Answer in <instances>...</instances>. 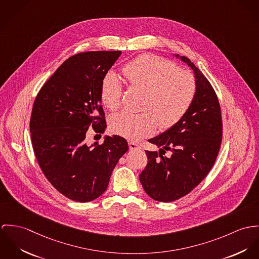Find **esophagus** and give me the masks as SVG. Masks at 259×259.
<instances>
[{
	"instance_id": "esophagus-1",
	"label": "esophagus",
	"mask_w": 259,
	"mask_h": 259,
	"mask_svg": "<svg viewBox=\"0 0 259 259\" xmlns=\"http://www.w3.org/2000/svg\"><path fill=\"white\" fill-rule=\"evenodd\" d=\"M129 149L132 151V150H140L141 149V147L139 146V145H137L136 143H134V142H129Z\"/></svg>"
}]
</instances>
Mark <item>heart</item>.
Returning <instances> with one entry per match:
<instances>
[{
  "mask_svg": "<svg viewBox=\"0 0 259 259\" xmlns=\"http://www.w3.org/2000/svg\"><path fill=\"white\" fill-rule=\"evenodd\" d=\"M123 72L131 87L145 90L143 112L121 111L111 117V130L128 140L152 135L158 125L165 129L176 125L194 100L196 81L192 73L164 58L142 55L129 61ZM122 93L120 78L112 71L106 73L100 88L102 103L110 110L118 109Z\"/></svg>",
  "mask_w": 259,
  "mask_h": 259,
  "instance_id": "obj_1",
  "label": "heart"
}]
</instances>
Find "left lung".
<instances>
[{"mask_svg": "<svg viewBox=\"0 0 259 259\" xmlns=\"http://www.w3.org/2000/svg\"><path fill=\"white\" fill-rule=\"evenodd\" d=\"M172 57L193 69L196 94L176 125L149 139L159 151H146L148 164L139 179L147 195L163 202L186 196L201 183L215 162L223 136L222 112L213 88L189 58ZM167 150L170 157L163 156Z\"/></svg>", "mask_w": 259, "mask_h": 259, "instance_id": "left-lung-1", "label": "left lung"}]
</instances>
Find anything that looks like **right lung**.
I'll return each instance as SVG.
<instances>
[{"instance_id": "obj_1", "label": "right lung", "mask_w": 259, "mask_h": 259, "mask_svg": "<svg viewBox=\"0 0 259 259\" xmlns=\"http://www.w3.org/2000/svg\"><path fill=\"white\" fill-rule=\"evenodd\" d=\"M121 52H87L66 59L44 84L32 106L29 129L41 171L60 194L87 202L100 197L109 184L127 141L105 136L99 145L85 142L88 128L104 133L101 105L103 77Z\"/></svg>"}]
</instances>
